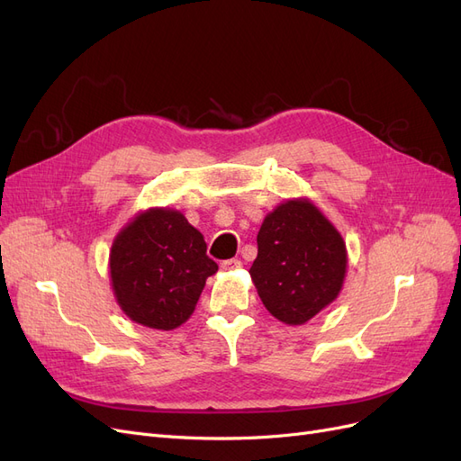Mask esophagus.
Masks as SVG:
<instances>
[{
    "label": "esophagus",
    "mask_w": 461,
    "mask_h": 461,
    "mask_svg": "<svg viewBox=\"0 0 461 461\" xmlns=\"http://www.w3.org/2000/svg\"><path fill=\"white\" fill-rule=\"evenodd\" d=\"M221 267L225 271H232V269H239L242 267V261L240 259H225L221 263Z\"/></svg>",
    "instance_id": "1"
}]
</instances>
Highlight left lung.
Listing matches in <instances>:
<instances>
[{
  "label": "left lung",
  "instance_id": "8db88e82",
  "mask_svg": "<svg viewBox=\"0 0 461 461\" xmlns=\"http://www.w3.org/2000/svg\"><path fill=\"white\" fill-rule=\"evenodd\" d=\"M344 273L342 236L312 202L290 200L265 217L249 275L273 317L310 321L339 296Z\"/></svg>",
  "mask_w": 461,
  "mask_h": 461
}]
</instances>
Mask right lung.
I'll list each match as a JSON object with an SVG mask.
<instances>
[{
	"instance_id": "right-lung-1",
	"label": "right lung",
	"mask_w": 461,
	"mask_h": 461,
	"mask_svg": "<svg viewBox=\"0 0 461 461\" xmlns=\"http://www.w3.org/2000/svg\"><path fill=\"white\" fill-rule=\"evenodd\" d=\"M203 236L183 213L149 209L111 248V281L121 310L136 323L171 330L192 315L205 278L219 267Z\"/></svg>"
}]
</instances>
